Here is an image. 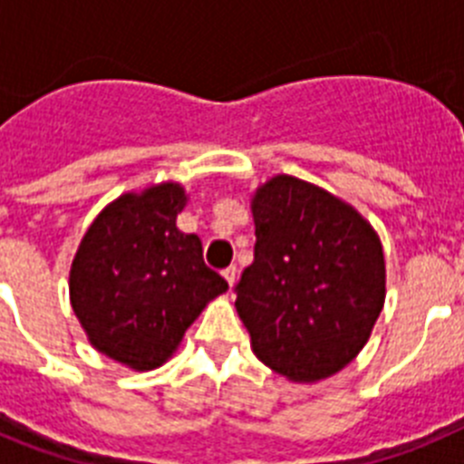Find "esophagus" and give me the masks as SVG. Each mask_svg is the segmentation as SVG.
Masks as SVG:
<instances>
[{
	"instance_id": "obj_1",
	"label": "esophagus",
	"mask_w": 464,
	"mask_h": 464,
	"mask_svg": "<svg viewBox=\"0 0 464 464\" xmlns=\"http://www.w3.org/2000/svg\"><path fill=\"white\" fill-rule=\"evenodd\" d=\"M223 276H225V281L229 283V288H232V285H235V281H237V267H235V265H229V267H225L223 269Z\"/></svg>"
}]
</instances>
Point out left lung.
<instances>
[{
  "label": "left lung",
  "instance_id": "left-lung-1",
  "mask_svg": "<svg viewBox=\"0 0 464 464\" xmlns=\"http://www.w3.org/2000/svg\"><path fill=\"white\" fill-rule=\"evenodd\" d=\"M256 257L237 283V311L269 370L314 383L362 351L385 302L379 235L339 197L278 174L251 202Z\"/></svg>",
  "mask_w": 464,
  "mask_h": 464
}]
</instances>
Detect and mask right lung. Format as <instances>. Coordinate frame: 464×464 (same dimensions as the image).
<instances>
[{"instance_id":"obj_1","label":"right lung","mask_w":464,"mask_h":464,"mask_svg":"<svg viewBox=\"0 0 464 464\" xmlns=\"http://www.w3.org/2000/svg\"><path fill=\"white\" fill-rule=\"evenodd\" d=\"M179 183L125 192L92 220L69 272V297L100 353L137 372L171 358L227 281L204 265L202 241L176 227Z\"/></svg>"}]
</instances>
